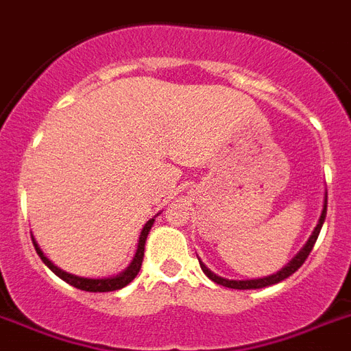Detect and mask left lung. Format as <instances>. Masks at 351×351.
I'll return each instance as SVG.
<instances>
[{"label":"left lung","instance_id":"1","mask_svg":"<svg viewBox=\"0 0 351 351\" xmlns=\"http://www.w3.org/2000/svg\"><path fill=\"white\" fill-rule=\"evenodd\" d=\"M326 208H328V193H324V204H322V213L321 217H319V222H317L315 230H313V233L310 234V239H308V242H306L304 245H302V250L297 253V255L291 258V261L286 264V266L280 269V271L273 273V275H267V277H262V278H251V280H230V278H224L220 277V275H217V273H213L211 269H209L206 264H204L200 258H198V262H200V267H202V271L208 275L213 282L220 284V286H226V288H233V289H261V288H266V286H273V284L277 282H282L284 278H288L289 275H293L297 269H299L302 264H304V261L308 258V255L311 253V250H313V245H315L317 242V237H319V233H321V228L322 224H324V219H326Z\"/></svg>","mask_w":351,"mask_h":351}]
</instances>
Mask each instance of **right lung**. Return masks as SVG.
<instances>
[{"label":"right lung","mask_w":351,"mask_h":351,"mask_svg":"<svg viewBox=\"0 0 351 351\" xmlns=\"http://www.w3.org/2000/svg\"><path fill=\"white\" fill-rule=\"evenodd\" d=\"M154 224V219H151L147 224L143 226L142 233H140V239H138V247L136 253L132 256L131 264L123 269L121 273L114 275V277H106V278H85V277H78V275H73V273L63 271L62 267L54 266V262H51L43 255V251L40 250V245L32 237V244L36 247V253L40 255V258L45 262V266L51 269L52 273H56L58 277L65 280L67 284L74 286V288L84 289V291H93V293H101V291H117V289L125 288L127 284L131 282L132 278L136 277L138 271H140V267H142V261H143V250H145V240H147V234L151 231Z\"/></svg>","instance_id":"add662e5"}]
</instances>
